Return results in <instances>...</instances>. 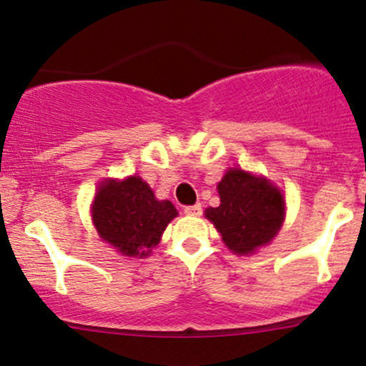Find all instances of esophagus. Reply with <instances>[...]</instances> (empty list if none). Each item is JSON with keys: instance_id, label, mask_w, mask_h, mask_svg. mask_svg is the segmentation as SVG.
<instances>
[{"instance_id": "esophagus-1", "label": "esophagus", "mask_w": 366, "mask_h": 366, "mask_svg": "<svg viewBox=\"0 0 366 366\" xmlns=\"http://www.w3.org/2000/svg\"><path fill=\"white\" fill-rule=\"evenodd\" d=\"M184 213L186 215H191V217H199L201 213H203V208H201V204H191V207H186L184 208Z\"/></svg>"}]
</instances>
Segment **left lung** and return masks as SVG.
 <instances>
[{
    "instance_id": "8db88e82",
    "label": "left lung",
    "mask_w": 366,
    "mask_h": 366,
    "mask_svg": "<svg viewBox=\"0 0 366 366\" xmlns=\"http://www.w3.org/2000/svg\"><path fill=\"white\" fill-rule=\"evenodd\" d=\"M218 194L220 207L208 208L207 218L232 253H253L280 230L285 203L279 189L268 180L234 169L218 184Z\"/></svg>"
}]
</instances>
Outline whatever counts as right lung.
Masks as SVG:
<instances>
[{
  "instance_id": "obj_1",
  "label": "right lung",
  "mask_w": 366,
  "mask_h": 366,
  "mask_svg": "<svg viewBox=\"0 0 366 366\" xmlns=\"http://www.w3.org/2000/svg\"><path fill=\"white\" fill-rule=\"evenodd\" d=\"M174 217V204L157 201L141 177L107 180L92 204L98 234L125 256H148Z\"/></svg>"
}]
</instances>
